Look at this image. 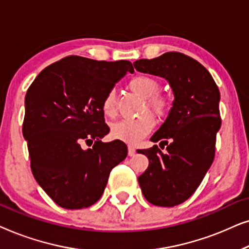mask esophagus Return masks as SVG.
<instances>
[{"mask_svg":"<svg viewBox=\"0 0 249 249\" xmlns=\"http://www.w3.org/2000/svg\"><path fill=\"white\" fill-rule=\"evenodd\" d=\"M136 153V149L135 147H132V146H128V155L129 156H132Z\"/></svg>","mask_w":249,"mask_h":249,"instance_id":"obj_1","label":"esophagus"}]
</instances>
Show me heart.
Returning <instances> with one entry per match:
<instances>
[{
  "label": "heart",
  "mask_w": 249,
  "mask_h": 249,
  "mask_svg": "<svg viewBox=\"0 0 249 249\" xmlns=\"http://www.w3.org/2000/svg\"><path fill=\"white\" fill-rule=\"evenodd\" d=\"M128 88L132 93L144 100L142 112H146L136 119H125L112 124L111 135L114 139L128 144H137L146 137L154 127L155 121L153 115L165 118L171 108V102L165 95L160 94V83L155 78L147 74H138L132 77L128 83ZM102 110L110 118L117 115V101L114 91H108L102 102ZM151 111L148 114L147 111Z\"/></svg>",
  "instance_id": "b5f03b06"
}]
</instances>
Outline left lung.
Wrapping results in <instances>:
<instances>
[{"label": "left lung", "instance_id": "obj_1", "mask_svg": "<svg viewBox=\"0 0 249 249\" xmlns=\"http://www.w3.org/2000/svg\"><path fill=\"white\" fill-rule=\"evenodd\" d=\"M136 70L165 78L175 101L171 111L152 142L138 153L148 158L146 171L138 177L142 195L156 206L179 205L195 193L215 155L216 132L221 127L220 91L198 61L179 52H166L155 59H141Z\"/></svg>", "mask_w": 249, "mask_h": 249}]
</instances>
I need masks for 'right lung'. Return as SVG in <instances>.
<instances>
[{"label": "right lung", "mask_w": 249, "mask_h": 249, "mask_svg": "<svg viewBox=\"0 0 249 249\" xmlns=\"http://www.w3.org/2000/svg\"><path fill=\"white\" fill-rule=\"evenodd\" d=\"M128 71L134 68L125 60L70 55L40 71L27 90L22 134L30 168L44 192L63 209L96 203L111 170L128 154L124 142L101 141L110 131L102 102Z\"/></svg>", "instance_id": "add662e5"}]
</instances>
